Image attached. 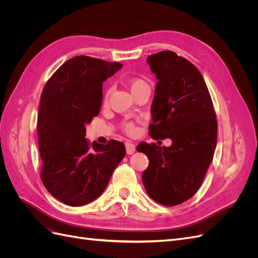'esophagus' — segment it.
<instances>
[{
  "label": "esophagus",
  "instance_id": "34e87169",
  "mask_svg": "<svg viewBox=\"0 0 258 258\" xmlns=\"http://www.w3.org/2000/svg\"><path fill=\"white\" fill-rule=\"evenodd\" d=\"M124 145H126V151H127L128 155H131V154H134L136 152V145L134 143L126 142V143H124Z\"/></svg>",
  "mask_w": 258,
  "mask_h": 258
}]
</instances>
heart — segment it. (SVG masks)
<instances>
[{"mask_svg":"<svg viewBox=\"0 0 258 258\" xmlns=\"http://www.w3.org/2000/svg\"><path fill=\"white\" fill-rule=\"evenodd\" d=\"M127 84H128L129 88H130V90L132 92V95H134V93H136L137 91H139L140 89H142V88H150V87H148V84L145 81L141 80V79H130V80L127 81ZM110 95H111V89L107 88L104 91L103 104L107 103L108 98H110ZM122 130L126 132V134H128V135H136L138 129L136 127L135 122L126 121V122L122 123Z\"/></svg>","mask_w":258,"mask_h":258,"instance_id":"b5f03b06","label":"heart"}]
</instances>
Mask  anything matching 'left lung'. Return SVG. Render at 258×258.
<instances>
[{
  "mask_svg": "<svg viewBox=\"0 0 258 258\" xmlns=\"http://www.w3.org/2000/svg\"><path fill=\"white\" fill-rule=\"evenodd\" d=\"M146 62L158 80L150 136L169 138L172 145H138L150 160L142 181L153 200L173 207L191 198L204 182L216 146V114L204 77L191 62L170 50L153 53Z\"/></svg>",
  "mask_w": 258,
  "mask_h": 258,
  "instance_id": "8db88e82",
  "label": "left lung"
}]
</instances>
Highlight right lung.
Segmentation results:
<instances>
[{
	"mask_svg": "<svg viewBox=\"0 0 258 258\" xmlns=\"http://www.w3.org/2000/svg\"><path fill=\"white\" fill-rule=\"evenodd\" d=\"M122 68L88 56L64 62L46 83L37 117L41 179L50 195L81 207L103 192L126 147L111 140L89 145L86 128L102 105V86Z\"/></svg>",
	"mask_w": 258,
	"mask_h": 258,
	"instance_id": "right-lung-1",
	"label": "right lung"
}]
</instances>
